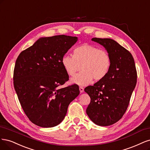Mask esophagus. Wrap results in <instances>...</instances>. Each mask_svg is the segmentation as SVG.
<instances>
[{
	"label": "esophagus",
	"instance_id": "1",
	"mask_svg": "<svg viewBox=\"0 0 150 150\" xmlns=\"http://www.w3.org/2000/svg\"><path fill=\"white\" fill-rule=\"evenodd\" d=\"M79 90H80V93H83V92L84 88H83V87H82V86H80V87H79Z\"/></svg>",
	"mask_w": 150,
	"mask_h": 150
}]
</instances>
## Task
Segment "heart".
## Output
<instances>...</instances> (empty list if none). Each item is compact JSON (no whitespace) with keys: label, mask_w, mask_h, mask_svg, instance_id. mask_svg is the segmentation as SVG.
Instances as JSON below:
<instances>
[{"label":"heart","mask_w":150,"mask_h":150,"mask_svg":"<svg viewBox=\"0 0 150 150\" xmlns=\"http://www.w3.org/2000/svg\"><path fill=\"white\" fill-rule=\"evenodd\" d=\"M62 64L70 76L83 70L71 79V83L84 86L95 81L103 80L107 76L112 65L109 53L99 47L83 43L75 47L74 56L66 54L62 58Z\"/></svg>","instance_id":"heart-1"}]
</instances>
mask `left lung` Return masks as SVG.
Masks as SVG:
<instances>
[{"label":"left lung","mask_w":150,"mask_h":150,"mask_svg":"<svg viewBox=\"0 0 150 150\" xmlns=\"http://www.w3.org/2000/svg\"><path fill=\"white\" fill-rule=\"evenodd\" d=\"M91 40L105 48L112 65L103 80L85 88L91 99L86 112L96 125L109 126L126 112L137 84V72L132 54L118 43L110 38H93Z\"/></svg>","instance_id":"obj_1"}]
</instances>
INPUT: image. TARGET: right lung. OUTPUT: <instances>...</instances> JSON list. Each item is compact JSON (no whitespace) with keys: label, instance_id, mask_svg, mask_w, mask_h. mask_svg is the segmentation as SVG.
<instances>
[{"label":"right lung","instance_id":"right-lung-1","mask_svg":"<svg viewBox=\"0 0 150 150\" xmlns=\"http://www.w3.org/2000/svg\"><path fill=\"white\" fill-rule=\"evenodd\" d=\"M65 35L42 37L22 51L16 62L13 85L21 107L37 126L50 128L64 119L78 85L60 88L69 80L62 58L77 41Z\"/></svg>","mask_w":150,"mask_h":150}]
</instances>
